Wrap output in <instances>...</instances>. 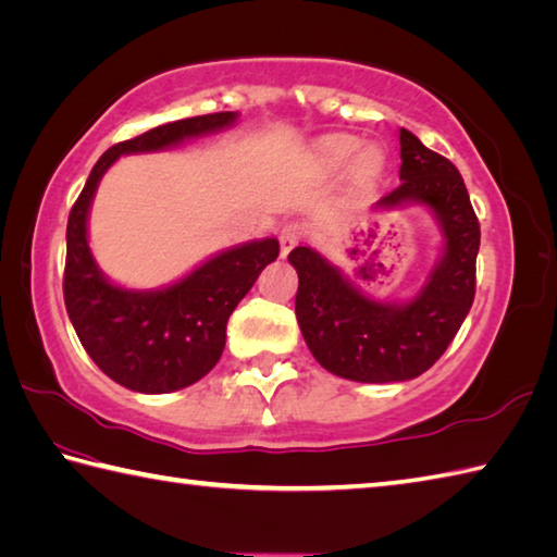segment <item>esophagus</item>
<instances>
[{"mask_svg":"<svg viewBox=\"0 0 557 557\" xmlns=\"http://www.w3.org/2000/svg\"><path fill=\"white\" fill-rule=\"evenodd\" d=\"M302 227L298 223H286L281 227V235H278V243H281V257H286L288 251L296 247L300 239H302Z\"/></svg>","mask_w":557,"mask_h":557,"instance_id":"34e87169","label":"esophagus"}]
</instances>
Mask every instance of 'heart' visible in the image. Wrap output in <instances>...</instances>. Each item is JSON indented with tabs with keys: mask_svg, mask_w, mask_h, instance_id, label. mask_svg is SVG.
<instances>
[{
	"mask_svg": "<svg viewBox=\"0 0 557 557\" xmlns=\"http://www.w3.org/2000/svg\"><path fill=\"white\" fill-rule=\"evenodd\" d=\"M361 150V143L359 138H354V135H337V138H332L327 145H324V157H327V162L339 166L346 164L351 160V157ZM363 162L366 164H373L375 162V152H366L363 154Z\"/></svg>",
	"mask_w": 557,
	"mask_h": 557,
	"instance_id": "b5f03b06",
	"label": "heart"
}]
</instances>
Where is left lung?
Returning a JSON list of instances; mask_svg holds the SVG:
<instances>
[{"label":"left lung","mask_w":557,"mask_h":557,"mask_svg":"<svg viewBox=\"0 0 557 557\" xmlns=\"http://www.w3.org/2000/svg\"><path fill=\"white\" fill-rule=\"evenodd\" d=\"M400 160V186L373 208L422 203L444 237L442 257L414 298L381 302L314 249L296 247L288 255L298 271L296 318L302 339L322 369L359 383H400L432 369L475 298L480 223L463 176L405 128Z\"/></svg>","instance_id":"obj_1"}]
</instances>
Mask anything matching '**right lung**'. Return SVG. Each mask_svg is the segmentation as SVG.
Wrapping results in <instances>:
<instances>
[{"label":"right lung","mask_w":557,"mask_h":557,"mask_svg":"<svg viewBox=\"0 0 557 557\" xmlns=\"http://www.w3.org/2000/svg\"><path fill=\"white\" fill-rule=\"evenodd\" d=\"M237 121L220 111L172 121L113 145L94 164L67 220L65 308L84 349L111 381L135 393L182 391L213 369L225 349V327L261 269L278 257V239L230 247L166 288L128 290L101 274L87 243V218L103 172L121 154L157 152Z\"/></svg>","instance_id":"right-lung-1"}]
</instances>
